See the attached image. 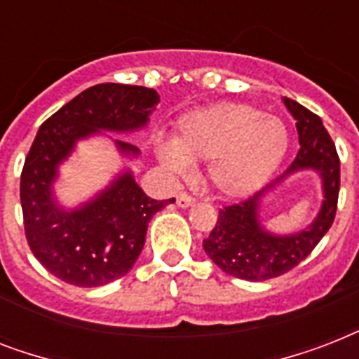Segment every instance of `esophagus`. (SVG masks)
I'll return each instance as SVG.
<instances>
[{"label": "esophagus", "instance_id": "1", "mask_svg": "<svg viewBox=\"0 0 359 359\" xmlns=\"http://www.w3.org/2000/svg\"><path fill=\"white\" fill-rule=\"evenodd\" d=\"M194 203H196V199H194V197H191V196H188V194H180V196L177 197V205H179L180 208L191 207Z\"/></svg>", "mask_w": 359, "mask_h": 359}]
</instances>
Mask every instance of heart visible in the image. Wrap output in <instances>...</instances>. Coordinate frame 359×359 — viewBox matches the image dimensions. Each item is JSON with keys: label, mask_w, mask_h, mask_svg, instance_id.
I'll use <instances>...</instances> for the list:
<instances>
[{"label": "heart", "mask_w": 359, "mask_h": 359, "mask_svg": "<svg viewBox=\"0 0 359 359\" xmlns=\"http://www.w3.org/2000/svg\"><path fill=\"white\" fill-rule=\"evenodd\" d=\"M289 132L278 117L245 104H216L186 115L175 141L160 140L156 156L175 175L208 162V179L225 197H245L266 182L285 156Z\"/></svg>", "instance_id": "heart-1"}]
</instances>
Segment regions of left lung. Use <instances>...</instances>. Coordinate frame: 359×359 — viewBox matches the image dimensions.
<instances>
[{
    "label": "left lung",
    "instance_id": "obj_1",
    "mask_svg": "<svg viewBox=\"0 0 359 359\" xmlns=\"http://www.w3.org/2000/svg\"><path fill=\"white\" fill-rule=\"evenodd\" d=\"M285 108L296 119L300 151L283 175L266 188L238 205L219 210L218 222L208 238L203 240L207 255L225 273L245 281H264L289 272L306 259L334 224L339 197V156L324 128L323 119L302 104L283 98ZM300 170H313L323 184V205L311 224L304 230L278 236L260 222L264 197Z\"/></svg>",
    "mask_w": 359,
    "mask_h": 359
}]
</instances>
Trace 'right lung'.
<instances>
[{"label":"right lung","instance_id":"obj_1","mask_svg":"<svg viewBox=\"0 0 359 359\" xmlns=\"http://www.w3.org/2000/svg\"><path fill=\"white\" fill-rule=\"evenodd\" d=\"M158 102V93L149 87L98 83L36 132L20 179L25 238L42 266L65 283L100 287L123 278L145 245L152 216L175 203L151 199L130 168L74 208L61 207L53 188L59 165L72 156L78 141L143 130ZM114 145L121 156L140 158L141 151L128 141L114 140Z\"/></svg>","mask_w":359,"mask_h":359}]
</instances>
